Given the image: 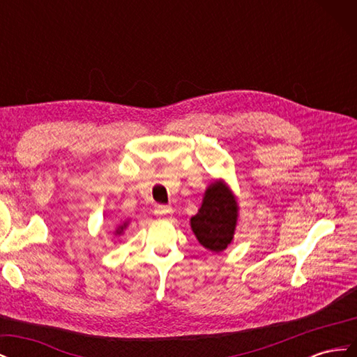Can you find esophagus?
<instances>
[{"instance_id": "obj_1", "label": "esophagus", "mask_w": 357, "mask_h": 357, "mask_svg": "<svg viewBox=\"0 0 357 357\" xmlns=\"http://www.w3.org/2000/svg\"><path fill=\"white\" fill-rule=\"evenodd\" d=\"M172 213V208L168 207V205H156L155 207V214L158 215H169Z\"/></svg>"}]
</instances>
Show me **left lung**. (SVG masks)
<instances>
[{
  "instance_id": "8db88e82",
  "label": "left lung",
  "mask_w": 357,
  "mask_h": 357,
  "mask_svg": "<svg viewBox=\"0 0 357 357\" xmlns=\"http://www.w3.org/2000/svg\"><path fill=\"white\" fill-rule=\"evenodd\" d=\"M236 211L232 193L220 183H214L205 192L199 211L190 219L192 231L205 248L219 253L232 241Z\"/></svg>"
}]
</instances>
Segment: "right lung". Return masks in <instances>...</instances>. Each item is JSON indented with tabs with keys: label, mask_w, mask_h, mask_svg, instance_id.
Wrapping results in <instances>:
<instances>
[{
	"label": "right lung",
	"mask_w": 357,
	"mask_h": 357,
	"mask_svg": "<svg viewBox=\"0 0 357 357\" xmlns=\"http://www.w3.org/2000/svg\"><path fill=\"white\" fill-rule=\"evenodd\" d=\"M123 226H125V225H123ZM123 226H121V228H119V229H117V231H116V232H117V234H121V232H122V231H123Z\"/></svg>",
	"instance_id": "1"
}]
</instances>
